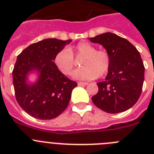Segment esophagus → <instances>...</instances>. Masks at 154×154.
Here are the masks:
<instances>
[{
  "label": "esophagus",
  "mask_w": 154,
  "mask_h": 154,
  "mask_svg": "<svg viewBox=\"0 0 154 154\" xmlns=\"http://www.w3.org/2000/svg\"><path fill=\"white\" fill-rule=\"evenodd\" d=\"M79 86H86L88 84V83H86V82H78L77 83Z\"/></svg>",
  "instance_id": "34e87169"
}]
</instances>
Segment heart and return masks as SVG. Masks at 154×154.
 Returning a JSON list of instances; mask_svg holds the SVG:
<instances>
[{
  "instance_id": "obj_1",
  "label": "heart",
  "mask_w": 154,
  "mask_h": 154,
  "mask_svg": "<svg viewBox=\"0 0 154 154\" xmlns=\"http://www.w3.org/2000/svg\"><path fill=\"white\" fill-rule=\"evenodd\" d=\"M83 57L80 61L82 68L73 73V77L79 80H89L102 77L107 74L110 67V54L103 50L97 48L87 42H80L67 49L58 51L54 58L57 68L64 75H70L74 67V57Z\"/></svg>"
}]
</instances>
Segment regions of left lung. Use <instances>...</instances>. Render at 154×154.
Here are the masks:
<instances>
[{"label":"left lung","mask_w":154,"mask_h":154,"mask_svg":"<svg viewBox=\"0 0 154 154\" xmlns=\"http://www.w3.org/2000/svg\"><path fill=\"white\" fill-rule=\"evenodd\" d=\"M93 43L103 45L110 57V67L103 81L97 83L98 93L92 101L109 113H121L138 100L144 80V66L139 51L129 42L113 33L91 37Z\"/></svg>","instance_id":"1"}]
</instances>
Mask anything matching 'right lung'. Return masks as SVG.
Here are the masks:
<instances>
[{"label":"right lung","instance_id":"add662e5","mask_svg":"<svg viewBox=\"0 0 154 154\" xmlns=\"http://www.w3.org/2000/svg\"><path fill=\"white\" fill-rule=\"evenodd\" d=\"M71 40L48 38L30 44L17 56L13 70V84L18 104L31 117L51 120L67 108L71 93L77 84L57 68L54 58ZM38 73L31 84L27 80L30 72Z\"/></svg>","mask_w":154,"mask_h":154}]
</instances>
